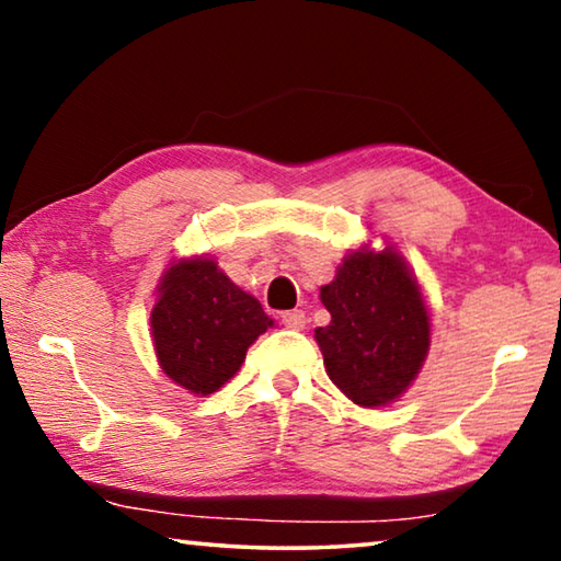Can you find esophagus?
<instances>
[{
  "label": "esophagus",
  "mask_w": 561,
  "mask_h": 561,
  "mask_svg": "<svg viewBox=\"0 0 561 561\" xmlns=\"http://www.w3.org/2000/svg\"><path fill=\"white\" fill-rule=\"evenodd\" d=\"M282 324L287 327V329H294V331H299V329H304L307 327V314H304L301 309H291V311H284L282 314Z\"/></svg>",
  "instance_id": "1"
}]
</instances>
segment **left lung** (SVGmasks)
I'll use <instances>...</instances> for the list:
<instances>
[{
	"instance_id": "1",
	"label": "left lung",
	"mask_w": 561,
	"mask_h": 561,
	"mask_svg": "<svg viewBox=\"0 0 561 561\" xmlns=\"http://www.w3.org/2000/svg\"><path fill=\"white\" fill-rule=\"evenodd\" d=\"M321 304L331 321L314 339L341 393L364 408L401 398L431 348L428 307L403 254L391 244L348 252Z\"/></svg>"
}]
</instances>
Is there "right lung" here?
<instances>
[{"mask_svg":"<svg viewBox=\"0 0 561 561\" xmlns=\"http://www.w3.org/2000/svg\"><path fill=\"white\" fill-rule=\"evenodd\" d=\"M270 327L262 304L207 257L170 264L150 311L160 368L195 396H210L230 381L247 348Z\"/></svg>","mask_w":561,"mask_h":561,"instance_id":"1","label":"right lung"}]
</instances>
